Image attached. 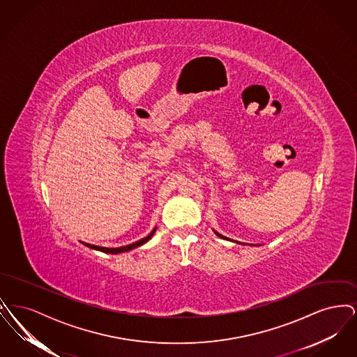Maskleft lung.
<instances>
[{"mask_svg": "<svg viewBox=\"0 0 357 357\" xmlns=\"http://www.w3.org/2000/svg\"><path fill=\"white\" fill-rule=\"evenodd\" d=\"M215 234H217L218 237L225 238V239H226V237H223V236H221V234H220V233H217V231H215Z\"/></svg>", "mask_w": 357, "mask_h": 357, "instance_id": "obj_1", "label": "left lung"}]
</instances>
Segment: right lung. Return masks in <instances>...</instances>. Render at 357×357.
Masks as SVG:
<instances>
[{"mask_svg": "<svg viewBox=\"0 0 357 357\" xmlns=\"http://www.w3.org/2000/svg\"><path fill=\"white\" fill-rule=\"evenodd\" d=\"M155 230H156V227L153 229V231L147 236L146 238H143V239H140V241H137V242H134V243H131V245H127V246H121V248H102V246H95V245H89V243H85V246H88V248H91V249H95V250H100L102 253H108V255H118V253H123V252H128V250H132V249H135L137 246H140V245H143V243H146L150 238L153 237V233H155Z\"/></svg>", "mask_w": 357, "mask_h": 357, "instance_id": "1", "label": "right lung"}]
</instances>
